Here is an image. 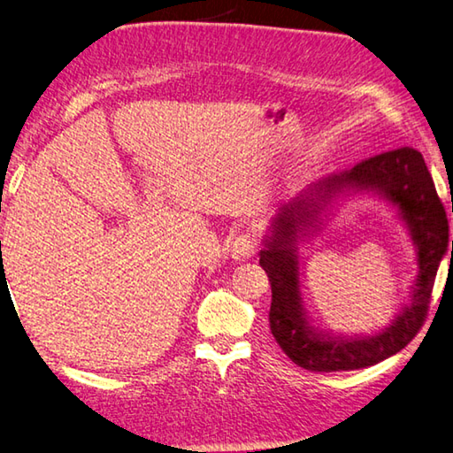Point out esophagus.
<instances>
[{"mask_svg":"<svg viewBox=\"0 0 453 453\" xmlns=\"http://www.w3.org/2000/svg\"><path fill=\"white\" fill-rule=\"evenodd\" d=\"M255 250H257V234H255L253 229H245V232L234 237L229 253H232V257L235 261H245L251 257Z\"/></svg>","mask_w":453,"mask_h":453,"instance_id":"1","label":"esophagus"}]
</instances>
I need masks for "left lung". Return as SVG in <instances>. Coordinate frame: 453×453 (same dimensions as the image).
<instances>
[{
	"label": "left lung",
	"mask_w": 453,
	"mask_h": 453,
	"mask_svg": "<svg viewBox=\"0 0 453 453\" xmlns=\"http://www.w3.org/2000/svg\"><path fill=\"white\" fill-rule=\"evenodd\" d=\"M347 186L378 188L398 205L418 245L420 271L412 303L384 333L366 339H323L312 333L307 319L303 317L297 255L291 250L299 227H305L311 219H315L319 205L305 194L283 205L275 221L273 237L259 257V265L265 269L271 283L269 326L285 355L311 372L366 368L404 349L420 333L427 317L435 273L449 243L446 210L435 192L422 154L414 148H398L358 162L344 174L331 176L317 184L315 192L319 196L320 191H325L324 196H328ZM319 200H323V196Z\"/></svg>",
	"instance_id": "1"
}]
</instances>
